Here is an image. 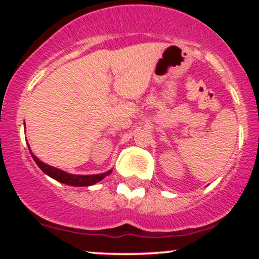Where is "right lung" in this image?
<instances>
[{"label":"right lung","mask_w":259,"mask_h":259,"mask_svg":"<svg viewBox=\"0 0 259 259\" xmlns=\"http://www.w3.org/2000/svg\"><path fill=\"white\" fill-rule=\"evenodd\" d=\"M29 151H30V148H29ZM31 157L34 158L35 162H36L38 168H40L45 174H47L49 177H51L55 180L59 181V183L67 184V185L90 186V185H94V184L99 183V181L102 180L103 178L112 173V170H109V171H106V173H103V174H95V175L68 174V173H65V171L61 170V169L51 167V165H49V164H45L44 162H41V160L38 159L36 156H34L32 153H31Z\"/></svg>","instance_id":"1"}]
</instances>
